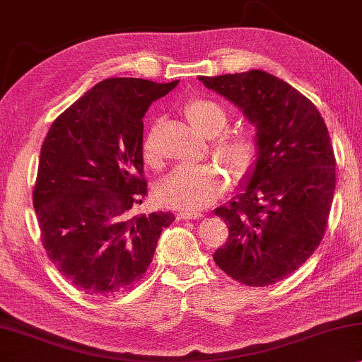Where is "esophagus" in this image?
<instances>
[{
    "mask_svg": "<svg viewBox=\"0 0 362 362\" xmlns=\"http://www.w3.org/2000/svg\"><path fill=\"white\" fill-rule=\"evenodd\" d=\"M203 214L199 211H179L177 212V219L187 221V219H202Z\"/></svg>",
    "mask_w": 362,
    "mask_h": 362,
    "instance_id": "1",
    "label": "esophagus"
}]
</instances>
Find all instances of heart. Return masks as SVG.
<instances>
[{"label":"heart","mask_w":362,"mask_h":362,"mask_svg":"<svg viewBox=\"0 0 362 362\" xmlns=\"http://www.w3.org/2000/svg\"><path fill=\"white\" fill-rule=\"evenodd\" d=\"M185 112L194 127L209 139L219 135L227 125L226 109L214 100L192 98L187 103ZM141 150L146 163H158L156 125L148 130L141 143ZM214 154L233 174L240 175L255 164L257 143L253 136L242 132L228 134L214 143ZM226 187L227 175L219 165H182L160 183L158 194L160 202L172 208L194 211L211 204L226 190Z\"/></svg>","instance_id":"1"}]
</instances>
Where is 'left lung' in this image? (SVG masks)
<instances>
[{"label": "left lung", "instance_id": "1", "mask_svg": "<svg viewBox=\"0 0 362 362\" xmlns=\"http://www.w3.org/2000/svg\"><path fill=\"white\" fill-rule=\"evenodd\" d=\"M256 127L257 156L240 193L214 214L228 242L214 253L250 286L280 282L317 248L335 190V156L322 116L305 95L264 71L199 77Z\"/></svg>", "mask_w": 362, "mask_h": 362}]
</instances>
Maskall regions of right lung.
<instances>
[{"label":"right lung","mask_w":362,"mask_h":362,"mask_svg":"<svg viewBox=\"0 0 362 362\" xmlns=\"http://www.w3.org/2000/svg\"><path fill=\"white\" fill-rule=\"evenodd\" d=\"M179 80L106 78L57 117L33 188L42 243L76 288L93 298L130 290L153 261L172 212L132 216L146 194L143 116Z\"/></svg>","instance_id":"obj_1"}]
</instances>
